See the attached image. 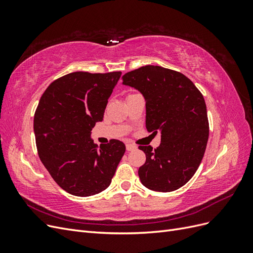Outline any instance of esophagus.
Instances as JSON below:
<instances>
[{
	"label": "esophagus",
	"instance_id": "1",
	"mask_svg": "<svg viewBox=\"0 0 253 253\" xmlns=\"http://www.w3.org/2000/svg\"><path fill=\"white\" fill-rule=\"evenodd\" d=\"M137 148H136V145H134V144H131V143H126V151H134V150H136Z\"/></svg>",
	"mask_w": 253,
	"mask_h": 253
}]
</instances>
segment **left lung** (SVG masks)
<instances>
[{
	"label": "left lung",
	"instance_id": "obj_1",
	"mask_svg": "<svg viewBox=\"0 0 253 253\" xmlns=\"http://www.w3.org/2000/svg\"><path fill=\"white\" fill-rule=\"evenodd\" d=\"M122 84L138 89L145 100V126L162 134L159 147L139 145L145 163L138 170L142 185L157 192L177 190L192 178L209 137L205 99L179 72L145 65L126 73Z\"/></svg>",
	"mask_w": 253,
	"mask_h": 253
}]
</instances>
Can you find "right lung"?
<instances>
[{
  "label": "right lung",
  "mask_w": 253,
  "mask_h": 253,
  "mask_svg": "<svg viewBox=\"0 0 253 253\" xmlns=\"http://www.w3.org/2000/svg\"><path fill=\"white\" fill-rule=\"evenodd\" d=\"M121 72H75L53 81L35 113L38 154L58 185L76 196H90L110 186L126 145L116 139L98 147L91 128L102 121Z\"/></svg>",
  "instance_id": "obj_1"
}]
</instances>
